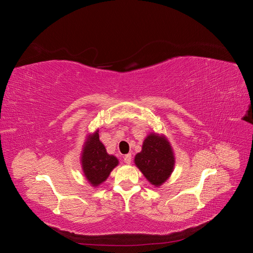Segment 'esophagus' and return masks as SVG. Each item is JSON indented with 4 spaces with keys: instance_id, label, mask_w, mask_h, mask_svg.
<instances>
[{
    "instance_id": "34e87169",
    "label": "esophagus",
    "mask_w": 253,
    "mask_h": 253,
    "mask_svg": "<svg viewBox=\"0 0 253 253\" xmlns=\"http://www.w3.org/2000/svg\"><path fill=\"white\" fill-rule=\"evenodd\" d=\"M124 162L126 164V165H129L132 162V154H126L125 157H124Z\"/></svg>"
}]
</instances>
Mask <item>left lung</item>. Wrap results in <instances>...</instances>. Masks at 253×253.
Segmentation results:
<instances>
[{"mask_svg": "<svg viewBox=\"0 0 253 253\" xmlns=\"http://www.w3.org/2000/svg\"><path fill=\"white\" fill-rule=\"evenodd\" d=\"M174 163L170 143L156 134H151L145 138L141 152L135 156L136 166L145 178L156 187L169 178Z\"/></svg>", "mask_w": 253, "mask_h": 253, "instance_id": "8db88e82", "label": "left lung"}]
</instances>
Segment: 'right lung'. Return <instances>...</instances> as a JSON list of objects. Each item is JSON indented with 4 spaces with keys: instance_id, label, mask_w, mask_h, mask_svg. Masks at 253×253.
<instances>
[{
    "instance_id": "1",
    "label": "right lung",
    "mask_w": 253,
    "mask_h": 253,
    "mask_svg": "<svg viewBox=\"0 0 253 253\" xmlns=\"http://www.w3.org/2000/svg\"><path fill=\"white\" fill-rule=\"evenodd\" d=\"M81 163L86 179L93 186H98L109 177L112 170L118 165V159L106 153L96 132L89 137L84 147Z\"/></svg>"
}]
</instances>
